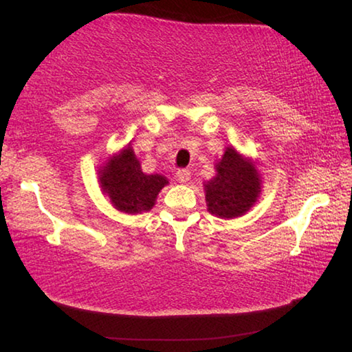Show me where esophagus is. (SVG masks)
I'll list each match as a JSON object with an SVG mask.
<instances>
[{
	"mask_svg": "<svg viewBox=\"0 0 352 352\" xmlns=\"http://www.w3.org/2000/svg\"><path fill=\"white\" fill-rule=\"evenodd\" d=\"M177 178H178V182H180V183H189V180H190V172L186 170V169L177 170Z\"/></svg>",
	"mask_w": 352,
	"mask_h": 352,
	"instance_id": "esophagus-1",
	"label": "esophagus"
}]
</instances>
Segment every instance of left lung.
<instances>
[{
  "label": "left lung",
  "mask_w": 352,
  "mask_h": 352,
  "mask_svg": "<svg viewBox=\"0 0 352 352\" xmlns=\"http://www.w3.org/2000/svg\"><path fill=\"white\" fill-rule=\"evenodd\" d=\"M214 169L216 175L204 183L208 211L220 219H236L252 210L262 190V177L253 160L228 146Z\"/></svg>",
  "instance_id": "obj_1"
}]
</instances>
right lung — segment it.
Here are the masks:
<instances>
[{
    "mask_svg": "<svg viewBox=\"0 0 352 352\" xmlns=\"http://www.w3.org/2000/svg\"><path fill=\"white\" fill-rule=\"evenodd\" d=\"M102 192L113 208L126 214L151 211L169 180L162 174H144L132 146L113 153L98 170Z\"/></svg>",
    "mask_w": 352,
    "mask_h": 352,
    "instance_id": "1",
    "label": "right lung"
}]
</instances>
